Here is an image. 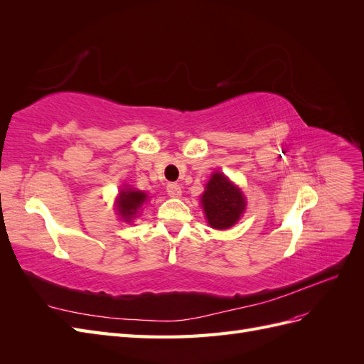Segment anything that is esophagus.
Wrapping results in <instances>:
<instances>
[{"mask_svg":"<svg viewBox=\"0 0 364 364\" xmlns=\"http://www.w3.org/2000/svg\"><path fill=\"white\" fill-rule=\"evenodd\" d=\"M167 194H168L170 197H179V196L182 194L181 185L174 183V182H170V183L167 185Z\"/></svg>","mask_w":364,"mask_h":364,"instance_id":"esophagus-1","label":"esophagus"}]
</instances>
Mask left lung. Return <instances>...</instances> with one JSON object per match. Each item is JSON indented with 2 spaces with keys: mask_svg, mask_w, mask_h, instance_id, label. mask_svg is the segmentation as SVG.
<instances>
[{
  "mask_svg": "<svg viewBox=\"0 0 364 364\" xmlns=\"http://www.w3.org/2000/svg\"><path fill=\"white\" fill-rule=\"evenodd\" d=\"M208 223L214 229H228L243 214L246 200L237 186L225 174L215 171L202 196Z\"/></svg>",
  "mask_w": 364,
  "mask_h": 364,
  "instance_id": "1",
  "label": "left lung"
}]
</instances>
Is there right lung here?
<instances>
[{"label":"right lung","mask_w":364,"mask_h":364,"mask_svg":"<svg viewBox=\"0 0 364 364\" xmlns=\"http://www.w3.org/2000/svg\"><path fill=\"white\" fill-rule=\"evenodd\" d=\"M146 199H147L146 193L132 190V188L123 190L119 193V197H118V213H119V215H123V218H126L129 222V220L136 214V211L141 208V205L146 202Z\"/></svg>","instance_id":"right-lung-1"}]
</instances>
